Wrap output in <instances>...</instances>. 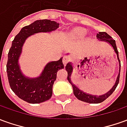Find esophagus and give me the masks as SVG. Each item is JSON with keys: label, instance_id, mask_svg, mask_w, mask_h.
I'll use <instances>...</instances> for the list:
<instances>
[{"label": "esophagus", "instance_id": "obj_1", "mask_svg": "<svg viewBox=\"0 0 127 127\" xmlns=\"http://www.w3.org/2000/svg\"><path fill=\"white\" fill-rule=\"evenodd\" d=\"M68 62H69V59H68V58L63 57V63L64 66H66V64L68 63Z\"/></svg>", "mask_w": 127, "mask_h": 127}]
</instances>
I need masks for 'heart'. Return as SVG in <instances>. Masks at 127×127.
Segmentation results:
<instances>
[{
	"label": "heart",
	"mask_w": 127,
	"mask_h": 127,
	"mask_svg": "<svg viewBox=\"0 0 127 127\" xmlns=\"http://www.w3.org/2000/svg\"><path fill=\"white\" fill-rule=\"evenodd\" d=\"M85 33V30L81 27H74L68 33V36L71 39H78L81 38Z\"/></svg>",
	"instance_id": "1"
}]
</instances>
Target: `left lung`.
Masks as SVG:
<instances>
[{
	"instance_id": "obj_1",
	"label": "left lung",
	"mask_w": 127,
	"mask_h": 127,
	"mask_svg": "<svg viewBox=\"0 0 127 127\" xmlns=\"http://www.w3.org/2000/svg\"><path fill=\"white\" fill-rule=\"evenodd\" d=\"M97 38L100 40V41H102V42H106L109 43L112 47H113V50L115 51V53L117 55V59L118 61V63H119V73L118 76L117 77L116 81L115 82V85H113V87L110 89L109 91L107 93L104 94L103 95H93L86 93L85 91H82L81 89L76 86L71 81V74H72L73 69V64L71 62H69L66 64V66H65V69L67 71V80L71 85L73 87V94L76 96L78 100L85 102H88V103L91 104H97L102 102L104 100H105L107 97H109L111 95L113 94V92L115 91V89L117 87V86L119 83V79H120V61L119 57H118V51L116 47V41L115 40H113L111 36L107 33L106 32H98L96 35Z\"/></svg>"
}]
</instances>
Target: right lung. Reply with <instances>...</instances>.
<instances>
[{
    "instance_id": "1",
    "label": "right lung",
    "mask_w": 127,
    "mask_h": 127,
    "mask_svg": "<svg viewBox=\"0 0 127 127\" xmlns=\"http://www.w3.org/2000/svg\"><path fill=\"white\" fill-rule=\"evenodd\" d=\"M59 23L51 20H38L24 27L12 41L8 53L7 73L9 83L14 94L25 102L38 104L48 100L52 95V89L58 71L64 69L63 58L47 64L41 74L36 78L25 76L20 69L19 58L27 38L38 33H50L57 30Z\"/></svg>"
}]
</instances>
